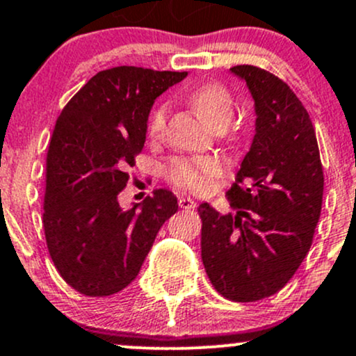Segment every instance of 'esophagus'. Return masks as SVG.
<instances>
[{
    "mask_svg": "<svg viewBox=\"0 0 356 356\" xmlns=\"http://www.w3.org/2000/svg\"><path fill=\"white\" fill-rule=\"evenodd\" d=\"M178 204L179 208H183V210H195L196 208V202L195 200H191L190 196H179Z\"/></svg>",
    "mask_w": 356,
    "mask_h": 356,
    "instance_id": "1",
    "label": "esophagus"
}]
</instances>
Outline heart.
<instances>
[{
    "mask_svg": "<svg viewBox=\"0 0 356 356\" xmlns=\"http://www.w3.org/2000/svg\"><path fill=\"white\" fill-rule=\"evenodd\" d=\"M195 110L215 128L227 127L235 113V102L229 91L220 83H202L188 95ZM171 104L161 99L152 108L148 116V133L152 138H161L168 124ZM225 163L215 154L200 156H173L163 166L166 178L173 185L190 191H207L223 175Z\"/></svg>",
    "mask_w": 356,
    "mask_h": 356,
    "instance_id": "heart-1",
    "label": "heart"
}]
</instances>
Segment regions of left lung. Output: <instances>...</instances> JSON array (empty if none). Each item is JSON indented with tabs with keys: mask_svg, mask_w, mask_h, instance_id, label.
<instances>
[{
	"mask_svg": "<svg viewBox=\"0 0 356 356\" xmlns=\"http://www.w3.org/2000/svg\"><path fill=\"white\" fill-rule=\"evenodd\" d=\"M229 70L253 96L257 133L227 191L235 215L198 207L202 260L221 296L257 302L282 290L310 250L323 166L310 115L290 86L253 65Z\"/></svg>",
	"mask_w": 356,
	"mask_h": 356,
	"instance_id": "left-lung-1",
	"label": "left lung"
}]
</instances>
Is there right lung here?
Wrapping results in <instances>:
<instances>
[{"label": "right lung", "mask_w": 356, "mask_h": 356, "mask_svg": "<svg viewBox=\"0 0 356 356\" xmlns=\"http://www.w3.org/2000/svg\"><path fill=\"white\" fill-rule=\"evenodd\" d=\"M186 74L103 70L58 116L46 153L43 228L58 273L81 295L110 296L127 288L158 229L178 211L177 196L163 188L127 211L118 195L145 146L153 102Z\"/></svg>", "instance_id": "1"}]
</instances>
